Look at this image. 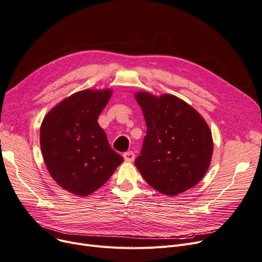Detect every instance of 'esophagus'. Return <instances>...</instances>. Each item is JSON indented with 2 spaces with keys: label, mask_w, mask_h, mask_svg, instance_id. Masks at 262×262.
<instances>
[{
  "label": "esophagus",
  "mask_w": 262,
  "mask_h": 262,
  "mask_svg": "<svg viewBox=\"0 0 262 262\" xmlns=\"http://www.w3.org/2000/svg\"><path fill=\"white\" fill-rule=\"evenodd\" d=\"M123 158L127 162H132L135 158V155H134L133 151H127V152L123 154Z\"/></svg>",
  "instance_id": "obj_1"
}]
</instances>
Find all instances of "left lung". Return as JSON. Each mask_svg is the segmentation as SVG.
<instances>
[{
	"mask_svg": "<svg viewBox=\"0 0 262 262\" xmlns=\"http://www.w3.org/2000/svg\"><path fill=\"white\" fill-rule=\"evenodd\" d=\"M147 132L135 166L154 189L177 195L202 180L213 155L212 132L189 104L172 95L135 93Z\"/></svg>",
	"mask_w": 262,
	"mask_h": 262,
	"instance_id": "obj_1",
	"label": "left lung"
}]
</instances>
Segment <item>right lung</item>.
I'll use <instances>...</instances> for the list:
<instances>
[{"instance_id": "right-lung-1", "label": "right lung", "mask_w": 262, "mask_h": 262, "mask_svg": "<svg viewBox=\"0 0 262 262\" xmlns=\"http://www.w3.org/2000/svg\"><path fill=\"white\" fill-rule=\"evenodd\" d=\"M111 97V89L78 91L51 108L41 122L40 149L47 170L71 193L95 192L123 161L98 123Z\"/></svg>"}]
</instances>
